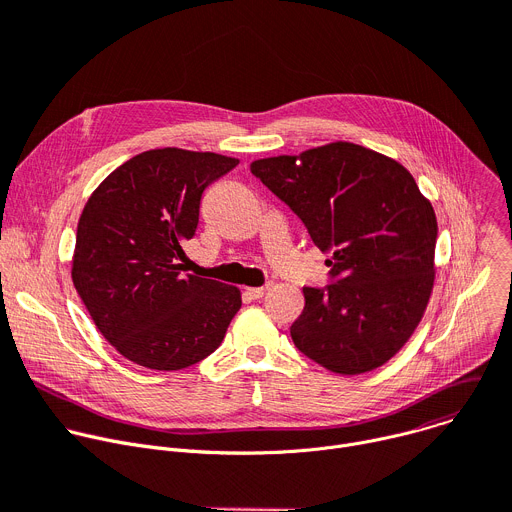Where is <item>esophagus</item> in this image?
<instances>
[{"label": "esophagus", "mask_w": 512, "mask_h": 512, "mask_svg": "<svg viewBox=\"0 0 512 512\" xmlns=\"http://www.w3.org/2000/svg\"><path fill=\"white\" fill-rule=\"evenodd\" d=\"M265 292H267V288H247L245 296L251 300H261L265 296Z\"/></svg>", "instance_id": "obj_1"}]
</instances>
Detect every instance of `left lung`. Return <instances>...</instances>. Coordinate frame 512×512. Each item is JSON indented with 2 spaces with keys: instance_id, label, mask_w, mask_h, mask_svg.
I'll list each match as a JSON object with an SVG mask.
<instances>
[{
  "instance_id": "obj_1",
  "label": "left lung",
  "mask_w": 512,
  "mask_h": 512,
  "mask_svg": "<svg viewBox=\"0 0 512 512\" xmlns=\"http://www.w3.org/2000/svg\"><path fill=\"white\" fill-rule=\"evenodd\" d=\"M251 173L308 228L335 284L302 288L294 345L324 369L357 376L392 359L421 322L435 282L437 218L398 161L337 141L257 159Z\"/></svg>"
}]
</instances>
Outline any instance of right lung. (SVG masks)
Segmentation results:
<instances>
[{"mask_svg": "<svg viewBox=\"0 0 512 512\" xmlns=\"http://www.w3.org/2000/svg\"><path fill=\"white\" fill-rule=\"evenodd\" d=\"M239 159L153 149L114 169L77 224L71 280L104 339L157 371L190 367L218 349L241 290L185 273L200 200Z\"/></svg>", "mask_w": 512, "mask_h": 512, "instance_id": "right-lung-1", "label": "right lung"}]
</instances>
